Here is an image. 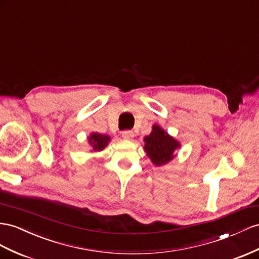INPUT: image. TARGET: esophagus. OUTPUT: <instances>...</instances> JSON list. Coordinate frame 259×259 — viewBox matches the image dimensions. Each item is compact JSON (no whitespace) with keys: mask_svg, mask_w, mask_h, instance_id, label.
<instances>
[{"mask_svg":"<svg viewBox=\"0 0 259 259\" xmlns=\"http://www.w3.org/2000/svg\"><path fill=\"white\" fill-rule=\"evenodd\" d=\"M122 138L123 139H125V140H131L132 138L135 137V134H134V131H131V130H125V131H122Z\"/></svg>","mask_w":259,"mask_h":259,"instance_id":"obj_1","label":"esophagus"}]
</instances>
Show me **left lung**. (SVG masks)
Wrapping results in <instances>:
<instances>
[{
  "mask_svg": "<svg viewBox=\"0 0 259 259\" xmlns=\"http://www.w3.org/2000/svg\"><path fill=\"white\" fill-rule=\"evenodd\" d=\"M144 151L156 166H161L173 160L175 150L181 147V143L158 124L153 125L151 134L144 138Z\"/></svg>",
  "mask_w": 259,
  "mask_h": 259,
  "instance_id": "obj_1",
  "label": "left lung"
}]
</instances>
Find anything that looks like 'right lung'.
I'll return each instance as SVG.
<instances>
[{
  "label": "right lung",
  "mask_w": 259,
  "mask_h": 259,
  "mask_svg": "<svg viewBox=\"0 0 259 259\" xmlns=\"http://www.w3.org/2000/svg\"><path fill=\"white\" fill-rule=\"evenodd\" d=\"M110 141V137L102 135V134H97V132H93L91 136L89 137V143L92 147L93 151H102L105 149V147H107L108 142Z\"/></svg>",
  "instance_id": "obj_1"
}]
</instances>
